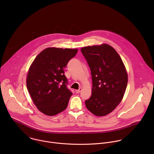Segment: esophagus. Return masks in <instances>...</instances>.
Wrapping results in <instances>:
<instances>
[{
    "mask_svg": "<svg viewBox=\"0 0 154 154\" xmlns=\"http://www.w3.org/2000/svg\"><path fill=\"white\" fill-rule=\"evenodd\" d=\"M82 88H80L79 90H75V93H80L82 91Z\"/></svg>",
    "mask_w": 154,
    "mask_h": 154,
    "instance_id": "1",
    "label": "esophagus"
}]
</instances>
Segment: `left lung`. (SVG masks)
Returning a JSON list of instances; mask_svg holds the SVG:
<instances>
[{"mask_svg":"<svg viewBox=\"0 0 154 154\" xmlns=\"http://www.w3.org/2000/svg\"><path fill=\"white\" fill-rule=\"evenodd\" d=\"M91 70L93 88L91 97L85 100L90 112L97 116L113 112L121 102L128 77L121 58L106 44L81 49Z\"/></svg>","mask_w":154,"mask_h":154,"instance_id":"8db88e82","label":"left lung"}]
</instances>
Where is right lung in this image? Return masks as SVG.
I'll list each match as a JSON object with an SVG mask.
<instances>
[{
    "mask_svg": "<svg viewBox=\"0 0 154 154\" xmlns=\"http://www.w3.org/2000/svg\"><path fill=\"white\" fill-rule=\"evenodd\" d=\"M78 49L48 48L35 58L27 77V88L39 110L54 116L66 108L72 93L67 88L64 68Z\"/></svg>",
    "mask_w": 154,
    "mask_h": 154,
    "instance_id": "obj_1",
    "label": "right lung"
}]
</instances>
